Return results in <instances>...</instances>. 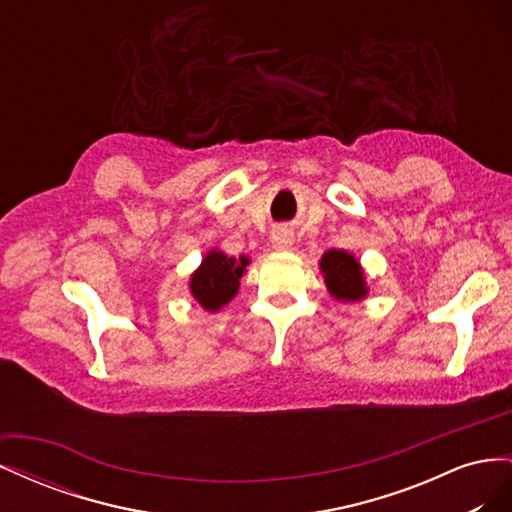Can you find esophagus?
Returning a JSON list of instances; mask_svg holds the SVG:
<instances>
[{
    "mask_svg": "<svg viewBox=\"0 0 512 512\" xmlns=\"http://www.w3.org/2000/svg\"><path fill=\"white\" fill-rule=\"evenodd\" d=\"M271 243H273L275 250H280V252L290 250L292 243H294V232L288 226H277L271 232Z\"/></svg>",
    "mask_w": 512,
    "mask_h": 512,
    "instance_id": "obj_1",
    "label": "esophagus"
}]
</instances>
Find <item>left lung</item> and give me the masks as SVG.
<instances>
[{"mask_svg":"<svg viewBox=\"0 0 512 512\" xmlns=\"http://www.w3.org/2000/svg\"><path fill=\"white\" fill-rule=\"evenodd\" d=\"M324 284L337 301H361L367 297L363 267L346 250H329L320 258Z\"/></svg>","mask_w":512,"mask_h":512,"instance_id":"8db88e82","label":"left lung"}]
</instances>
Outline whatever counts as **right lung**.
<instances>
[{
    "mask_svg": "<svg viewBox=\"0 0 512 512\" xmlns=\"http://www.w3.org/2000/svg\"><path fill=\"white\" fill-rule=\"evenodd\" d=\"M247 265H250V258H235L226 256L224 252L211 250L190 277L192 297L207 312H218V309L230 303L237 294L239 280Z\"/></svg>",
    "mask_w": 512,
    "mask_h": 512,
    "instance_id": "obj_1",
    "label": "right lung"
}]
</instances>
